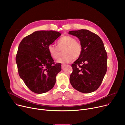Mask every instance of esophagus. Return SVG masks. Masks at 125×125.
<instances>
[{"instance_id":"1","label":"esophagus","mask_w":125,"mask_h":125,"mask_svg":"<svg viewBox=\"0 0 125 125\" xmlns=\"http://www.w3.org/2000/svg\"><path fill=\"white\" fill-rule=\"evenodd\" d=\"M65 66H66V65H65V64H62V65H61V68H62V69H63L65 68Z\"/></svg>"}]
</instances>
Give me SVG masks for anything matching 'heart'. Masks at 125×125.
I'll use <instances>...</instances> for the list:
<instances>
[{
  "label": "heart",
  "instance_id": "1",
  "mask_svg": "<svg viewBox=\"0 0 125 125\" xmlns=\"http://www.w3.org/2000/svg\"><path fill=\"white\" fill-rule=\"evenodd\" d=\"M58 46L51 44L48 46V51L51 56L57 59L60 56L61 50L65 49L64 57L57 61L58 63H68L73 61V58H78L82 54V46L75 39L69 35L64 36L57 42Z\"/></svg>",
  "mask_w": 125,
  "mask_h": 125
}]
</instances>
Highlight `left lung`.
Returning a JSON list of instances; mask_svg holds the SVG:
<instances>
[{"label":"left lung","mask_w":125,"mask_h":125,"mask_svg":"<svg viewBox=\"0 0 125 125\" xmlns=\"http://www.w3.org/2000/svg\"><path fill=\"white\" fill-rule=\"evenodd\" d=\"M79 39L81 55L72 64L70 83L80 92L90 93L98 89L107 71V55L100 37L86 29L70 31Z\"/></svg>","instance_id":"obj_1"}]
</instances>
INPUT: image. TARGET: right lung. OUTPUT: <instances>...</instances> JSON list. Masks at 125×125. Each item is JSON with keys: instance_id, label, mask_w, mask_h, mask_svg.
<instances>
[{"instance_id": "right-lung-1", "label": "right lung", "mask_w": 125, "mask_h": 125, "mask_svg": "<svg viewBox=\"0 0 125 125\" xmlns=\"http://www.w3.org/2000/svg\"><path fill=\"white\" fill-rule=\"evenodd\" d=\"M54 31H36L20 43L16 61L20 77L33 92L42 94L54 87L61 64H55L48 46L60 36Z\"/></svg>"}]
</instances>
